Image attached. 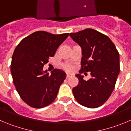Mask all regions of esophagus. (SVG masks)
I'll list each match as a JSON object with an SVG mask.
<instances>
[{"label": "esophagus", "instance_id": "esophagus-1", "mask_svg": "<svg viewBox=\"0 0 131 131\" xmlns=\"http://www.w3.org/2000/svg\"><path fill=\"white\" fill-rule=\"evenodd\" d=\"M70 77H72V75H70V74H67V75H66V78L67 79H68V78H70Z\"/></svg>", "mask_w": 131, "mask_h": 131}]
</instances>
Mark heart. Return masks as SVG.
I'll return each instance as SVG.
<instances>
[{"mask_svg": "<svg viewBox=\"0 0 131 131\" xmlns=\"http://www.w3.org/2000/svg\"><path fill=\"white\" fill-rule=\"evenodd\" d=\"M63 68H64V70H66L67 71H72L73 69L71 65H70V64H64L63 65Z\"/></svg>", "mask_w": 131, "mask_h": 131, "instance_id": "1", "label": "heart"}]
</instances>
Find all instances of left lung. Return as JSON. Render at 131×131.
Here are the masks:
<instances>
[{
  "label": "left lung",
  "instance_id": "8db88e82",
  "mask_svg": "<svg viewBox=\"0 0 131 131\" xmlns=\"http://www.w3.org/2000/svg\"><path fill=\"white\" fill-rule=\"evenodd\" d=\"M82 48L83 57L79 74L92 78L83 79L77 74L79 83L72 89L79 103L88 108H97L107 101L115 87L120 70L119 55L115 45L108 36L94 29L86 28L70 34Z\"/></svg>",
  "mask_w": 131,
  "mask_h": 131
}]
</instances>
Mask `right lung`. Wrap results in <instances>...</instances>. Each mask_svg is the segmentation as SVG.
<instances>
[{"label":"right lung","instance_id":"obj_1","mask_svg":"<svg viewBox=\"0 0 131 131\" xmlns=\"http://www.w3.org/2000/svg\"><path fill=\"white\" fill-rule=\"evenodd\" d=\"M68 35L35 31L24 38L15 49L11 63L13 83L22 100L30 107L43 108L57 97L65 73L54 69L49 75L42 70Z\"/></svg>","mask_w":131,"mask_h":131}]
</instances>
